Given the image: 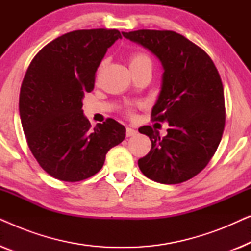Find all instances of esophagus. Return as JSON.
Instances as JSON below:
<instances>
[{
	"instance_id": "1",
	"label": "esophagus",
	"mask_w": 251,
	"mask_h": 251,
	"mask_svg": "<svg viewBox=\"0 0 251 251\" xmlns=\"http://www.w3.org/2000/svg\"><path fill=\"white\" fill-rule=\"evenodd\" d=\"M126 137H132V136L137 135V131H136L135 129H132V128H126Z\"/></svg>"
}]
</instances>
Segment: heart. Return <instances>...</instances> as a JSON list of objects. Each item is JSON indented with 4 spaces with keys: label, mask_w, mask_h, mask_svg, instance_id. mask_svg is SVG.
<instances>
[{
    "label": "heart",
    "mask_w": 251,
    "mask_h": 251,
    "mask_svg": "<svg viewBox=\"0 0 251 251\" xmlns=\"http://www.w3.org/2000/svg\"><path fill=\"white\" fill-rule=\"evenodd\" d=\"M145 63L151 64L150 57L146 56L145 53L137 52L135 54H132V57L130 58V66H136V65L145 64Z\"/></svg>",
    "instance_id": "heart-1"
}]
</instances>
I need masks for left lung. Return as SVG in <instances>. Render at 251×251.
I'll list each match as a JSON object with an SVG mask.
<instances>
[{"mask_svg":"<svg viewBox=\"0 0 251 251\" xmlns=\"http://www.w3.org/2000/svg\"><path fill=\"white\" fill-rule=\"evenodd\" d=\"M122 35L151 51L163 67L153 121H167L161 137L150 126L138 129L152 149L138 160L147 178L179 184L202 171L217 150L225 126L224 89L217 68L201 48L173 30L139 29Z\"/></svg>","mask_w":251,"mask_h":251,"instance_id":"8db88e82","label":"left lung"}]
</instances>
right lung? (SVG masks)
I'll return each mask as SVG.
<instances>
[{"instance_id": "1", "label": "right lung", "mask_w": 251, "mask_h": 251, "mask_svg": "<svg viewBox=\"0 0 251 251\" xmlns=\"http://www.w3.org/2000/svg\"><path fill=\"white\" fill-rule=\"evenodd\" d=\"M121 37L118 29L66 33L48 43L26 72L19 96L24 133L42 169L57 179L94 176L125 139L121 123L107 119L91 129L82 109L106 51Z\"/></svg>"}]
</instances>
